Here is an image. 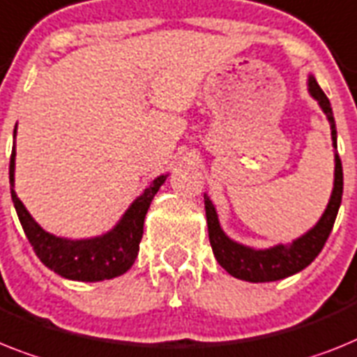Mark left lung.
<instances>
[{
    "instance_id": "obj_1",
    "label": "left lung",
    "mask_w": 357,
    "mask_h": 357,
    "mask_svg": "<svg viewBox=\"0 0 357 357\" xmlns=\"http://www.w3.org/2000/svg\"><path fill=\"white\" fill-rule=\"evenodd\" d=\"M308 92L312 96L317 105L325 112L326 119L331 123L332 130V145L337 149V132L336 121L332 107L321 86L317 85L316 77L308 76ZM334 188H332L331 199L326 205L325 212L319 218L312 229L305 232L301 238L294 239L292 243H280L271 248H252L247 245L236 243L230 239L221 229L215 208L212 205L211 197L205 194V212L206 225H208V239H211L212 252L215 259L223 266L230 275L238 280L250 281V283H266V281H278L283 278L301 272L305 266H308L321 252L325 247L326 239L331 236L334 221H336L337 211L341 205V196H343V167L337 152L334 154Z\"/></svg>"
}]
</instances>
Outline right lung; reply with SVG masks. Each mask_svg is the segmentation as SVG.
<instances>
[{
  "label": "right lung",
  "instance_id": "obj_1",
  "mask_svg": "<svg viewBox=\"0 0 357 357\" xmlns=\"http://www.w3.org/2000/svg\"><path fill=\"white\" fill-rule=\"evenodd\" d=\"M16 139V128H14ZM14 169H16V145L10 155L8 178H10V196L14 208L17 212L20 223L25 230V236L31 241L36 256L40 257L45 266L72 281H103L121 275L134 265L139 241L143 238V223L145 215L155 192L169 174L158 176L149 187L136 197L121 220L107 234L89 239H67L54 236L43 230L29 214L25 205L21 203L14 190Z\"/></svg>",
  "mask_w": 357,
  "mask_h": 357
}]
</instances>
